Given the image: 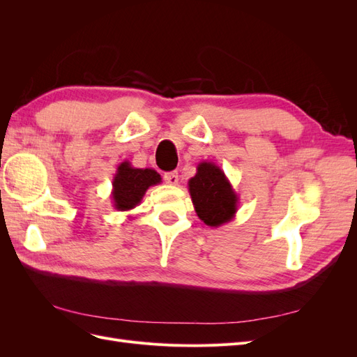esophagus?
Masks as SVG:
<instances>
[{"label": "esophagus", "instance_id": "1", "mask_svg": "<svg viewBox=\"0 0 357 357\" xmlns=\"http://www.w3.org/2000/svg\"><path fill=\"white\" fill-rule=\"evenodd\" d=\"M164 178H165V181L168 183V185H172V186L178 185V172H177V171L165 172V174H164Z\"/></svg>", "mask_w": 357, "mask_h": 357}]
</instances>
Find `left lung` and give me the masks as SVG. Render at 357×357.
<instances>
[{"instance_id":"8db88e82","label":"left lung","mask_w":357,"mask_h":357,"mask_svg":"<svg viewBox=\"0 0 357 357\" xmlns=\"http://www.w3.org/2000/svg\"><path fill=\"white\" fill-rule=\"evenodd\" d=\"M188 185L193 207L205 225L219 228L235 218L240 198L220 167L202 160Z\"/></svg>"}]
</instances>
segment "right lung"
I'll return each instance as SVG.
<instances>
[{
	"mask_svg": "<svg viewBox=\"0 0 357 357\" xmlns=\"http://www.w3.org/2000/svg\"><path fill=\"white\" fill-rule=\"evenodd\" d=\"M162 181L160 176L152 168H135L125 160L117 167L113 177L112 199L117 211H129L142 202L150 186Z\"/></svg>",
	"mask_w": 357,
	"mask_h": 357,
	"instance_id": "1",
	"label": "right lung"
}]
</instances>
